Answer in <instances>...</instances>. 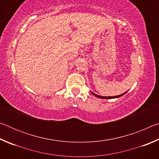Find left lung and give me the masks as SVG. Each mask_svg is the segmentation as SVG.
I'll return each instance as SVG.
<instances>
[{
    "label": "left lung",
    "instance_id": "obj_1",
    "mask_svg": "<svg viewBox=\"0 0 159 159\" xmlns=\"http://www.w3.org/2000/svg\"><path fill=\"white\" fill-rule=\"evenodd\" d=\"M127 92H128V91H126V92L123 93V94H121V95H116V96H109V97L100 96V95H96L95 93H93V92H91V93H92V94H93V95L94 96H95V97H97V98H102V99H114V98H119V97L123 96V95H125V94L126 93H127Z\"/></svg>",
    "mask_w": 159,
    "mask_h": 159
}]
</instances>
